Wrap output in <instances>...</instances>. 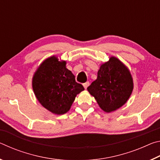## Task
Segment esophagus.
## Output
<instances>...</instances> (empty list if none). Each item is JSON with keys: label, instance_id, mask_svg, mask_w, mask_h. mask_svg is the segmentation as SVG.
<instances>
[{"label": "esophagus", "instance_id": "34e87169", "mask_svg": "<svg viewBox=\"0 0 160 160\" xmlns=\"http://www.w3.org/2000/svg\"><path fill=\"white\" fill-rule=\"evenodd\" d=\"M89 85H90V82H86L85 83L83 84V87L85 88V89H87V88L89 86Z\"/></svg>", "mask_w": 160, "mask_h": 160}]
</instances>
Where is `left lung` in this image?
<instances>
[{
  "label": "left lung",
  "instance_id": "1",
  "mask_svg": "<svg viewBox=\"0 0 160 160\" xmlns=\"http://www.w3.org/2000/svg\"><path fill=\"white\" fill-rule=\"evenodd\" d=\"M133 90V80L129 69L115 56L101 64L97 79L88 88L99 107L111 113L126 104Z\"/></svg>",
  "mask_w": 160,
  "mask_h": 160
}]
</instances>
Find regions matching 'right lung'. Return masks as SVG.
<instances>
[{"label":"right lung","instance_id":"obj_1","mask_svg":"<svg viewBox=\"0 0 160 160\" xmlns=\"http://www.w3.org/2000/svg\"><path fill=\"white\" fill-rule=\"evenodd\" d=\"M32 84L38 102L56 115L68 112L77 94L85 90L75 82L74 75L66 68V61L56 56H50L39 65Z\"/></svg>","mask_w":160,"mask_h":160}]
</instances>
